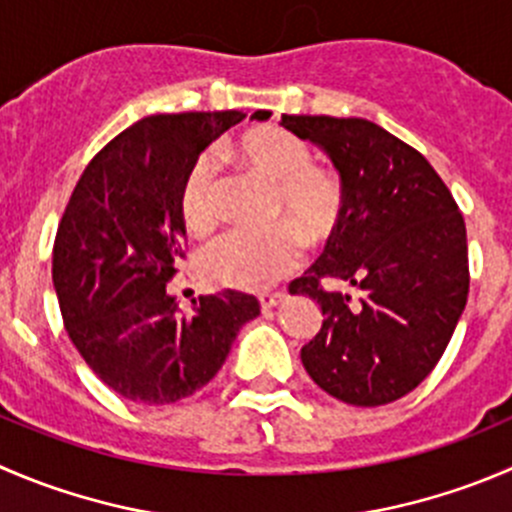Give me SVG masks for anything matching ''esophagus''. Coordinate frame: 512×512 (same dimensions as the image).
I'll return each instance as SVG.
<instances>
[{
	"instance_id": "34e87169",
	"label": "esophagus",
	"mask_w": 512,
	"mask_h": 512,
	"mask_svg": "<svg viewBox=\"0 0 512 512\" xmlns=\"http://www.w3.org/2000/svg\"><path fill=\"white\" fill-rule=\"evenodd\" d=\"M257 300H260L262 310H272V307L280 305V302L285 300V292H260Z\"/></svg>"
}]
</instances>
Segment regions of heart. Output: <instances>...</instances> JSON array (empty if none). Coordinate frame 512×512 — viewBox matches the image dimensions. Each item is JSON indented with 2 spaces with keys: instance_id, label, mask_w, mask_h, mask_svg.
Segmentation results:
<instances>
[{
  "instance_id": "b5f03b06",
  "label": "heart",
  "mask_w": 512,
  "mask_h": 512,
  "mask_svg": "<svg viewBox=\"0 0 512 512\" xmlns=\"http://www.w3.org/2000/svg\"><path fill=\"white\" fill-rule=\"evenodd\" d=\"M230 152L252 175L272 185L267 220L275 225L222 232L202 247L197 267L212 287L265 290L295 270L302 242L317 247L335 235L345 215V185L335 170L312 165L305 142L280 127H255ZM177 207L195 235L215 225V162L210 155L195 157L187 167Z\"/></svg>"
}]
</instances>
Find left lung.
<instances>
[{
  "label": "left lung",
  "mask_w": 512,
  "mask_h": 512,
  "mask_svg": "<svg viewBox=\"0 0 512 512\" xmlns=\"http://www.w3.org/2000/svg\"><path fill=\"white\" fill-rule=\"evenodd\" d=\"M280 124L320 145L345 185L340 227L320 260L290 282L292 295H310L325 315L302 347V365L342 403L388 405L433 372L465 310L463 212L433 165L375 122L282 114ZM327 279L361 295L327 291Z\"/></svg>",
  "instance_id": "left-lung-1"
}]
</instances>
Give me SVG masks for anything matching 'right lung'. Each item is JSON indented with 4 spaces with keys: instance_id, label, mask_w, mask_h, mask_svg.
<instances>
[{
    "instance_id": "right-lung-1",
    "label": "right lung",
    "mask_w": 512,
    "mask_h": 512,
    "mask_svg": "<svg viewBox=\"0 0 512 512\" xmlns=\"http://www.w3.org/2000/svg\"><path fill=\"white\" fill-rule=\"evenodd\" d=\"M240 119L237 109L140 119L92 157L59 220L52 280L67 335L94 375L132 403L190 398L260 315L252 295L222 290L182 317L165 290L187 257L182 177Z\"/></svg>"
}]
</instances>
